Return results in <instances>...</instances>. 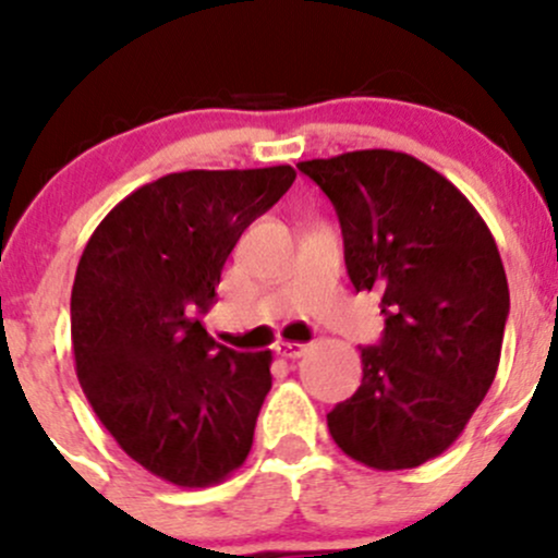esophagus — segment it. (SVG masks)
Returning a JSON list of instances; mask_svg holds the SVG:
<instances>
[{"label": "esophagus", "mask_w": 558, "mask_h": 558, "mask_svg": "<svg viewBox=\"0 0 558 558\" xmlns=\"http://www.w3.org/2000/svg\"><path fill=\"white\" fill-rule=\"evenodd\" d=\"M277 353L279 356H284V359H301V356H305V353H308V345L305 343H279L277 345Z\"/></svg>", "instance_id": "esophagus-1"}]
</instances>
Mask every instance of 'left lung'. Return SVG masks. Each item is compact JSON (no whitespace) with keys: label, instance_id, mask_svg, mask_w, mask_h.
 Returning <instances> with one entry per match:
<instances>
[{"label":"left lung","instance_id":"left-lung-1","mask_svg":"<svg viewBox=\"0 0 558 558\" xmlns=\"http://www.w3.org/2000/svg\"><path fill=\"white\" fill-rule=\"evenodd\" d=\"M332 202L349 277L380 290L386 329L362 349V386L327 415L335 445L377 471L417 469L487 397L508 279L482 215L421 159L388 148L301 161Z\"/></svg>","mask_w":558,"mask_h":558}]
</instances>
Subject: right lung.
I'll use <instances>...</instances> for the list:
<instances>
[{
    "label": "right lung",
    "mask_w": 558,
    "mask_h": 558,
    "mask_svg": "<svg viewBox=\"0 0 558 558\" xmlns=\"http://www.w3.org/2000/svg\"><path fill=\"white\" fill-rule=\"evenodd\" d=\"M290 165L189 170L141 185L89 236L71 290L82 391L154 476L209 487L247 460L271 351L215 343L199 314L242 231L287 194Z\"/></svg>",
    "instance_id": "right-lung-1"
}]
</instances>
